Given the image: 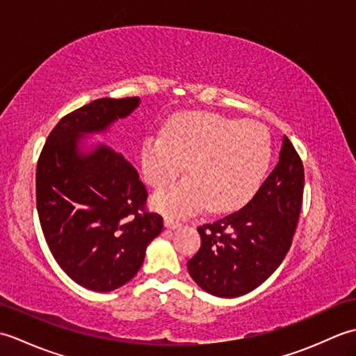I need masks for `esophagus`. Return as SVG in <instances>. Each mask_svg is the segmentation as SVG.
<instances>
[{
    "label": "esophagus",
    "instance_id": "34e87169",
    "mask_svg": "<svg viewBox=\"0 0 356 356\" xmlns=\"http://www.w3.org/2000/svg\"><path fill=\"white\" fill-rule=\"evenodd\" d=\"M165 226H166V228H168V229H177V228H180V226H182V223L177 222V220H172V218L166 217V218H165Z\"/></svg>",
    "mask_w": 356,
    "mask_h": 356
}]
</instances>
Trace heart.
<instances>
[{
	"instance_id": "heart-1",
	"label": "heart",
	"mask_w": 356,
	"mask_h": 356,
	"mask_svg": "<svg viewBox=\"0 0 356 356\" xmlns=\"http://www.w3.org/2000/svg\"><path fill=\"white\" fill-rule=\"evenodd\" d=\"M270 139L259 124L214 113H193L174 120L163 136L142 147L147 184L163 188L182 174L188 179L153 197V205L172 217H185L207 205L209 213L238 208L259 190L270 162Z\"/></svg>"
}]
</instances>
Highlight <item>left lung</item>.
<instances>
[{
  "instance_id": "obj_1",
  "label": "left lung",
  "mask_w": 356,
  "mask_h": 356,
  "mask_svg": "<svg viewBox=\"0 0 356 356\" xmlns=\"http://www.w3.org/2000/svg\"><path fill=\"white\" fill-rule=\"evenodd\" d=\"M303 188V162L284 136L278 163L246 207L199 226L200 249L188 261L194 282L216 297L236 298L268 280L292 245Z\"/></svg>"
}]
</instances>
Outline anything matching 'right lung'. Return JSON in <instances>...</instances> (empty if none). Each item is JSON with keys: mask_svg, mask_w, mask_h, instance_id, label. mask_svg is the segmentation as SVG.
Masks as SVG:
<instances>
[{"mask_svg": "<svg viewBox=\"0 0 356 356\" xmlns=\"http://www.w3.org/2000/svg\"><path fill=\"white\" fill-rule=\"evenodd\" d=\"M139 97H102L64 116L36 166V208L45 241L73 282L110 292L138 274L163 218L145 211L147 190L127 159L108 147L82 149L138 108Z\"/></svg>", "mask_w": 356, "mask_h": 356, "instance_id": "add662e5", "label": "right lung"}]
</instances>
